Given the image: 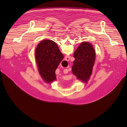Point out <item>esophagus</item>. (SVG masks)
<instances>
[{"label": "esophagus", "mask_w": 127, "mask_h": 127, "mask_svg": "<svg viewBox=\"0 0 127 127\" xmlns=\"http://www.w3.org/2000/svg\"><path fill=\"white\" fill-rule=\"evenodd\" d=\"M69 59H70V57H65V59H66V61H68V60H69ZM65 70H66V72H68V70L67 69H65Z\"/></svg>", "instance_id": "obj_1"}]
</instances>
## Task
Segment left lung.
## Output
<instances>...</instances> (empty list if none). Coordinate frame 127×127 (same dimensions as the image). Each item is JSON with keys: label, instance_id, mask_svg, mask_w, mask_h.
<instances>
[{"label": "left lung", "instance_id": "8db88e82", "mask_svg": "<svg viewBox=\"0 0 127 127\" xmlns=\"http://www.w3.org/2000/svg\"><path fill=\"white\" fill-rule=\"evenodd\" d=\"M75 60L72 67V73L78 79L87 83L92 72L95 60V51L89 42H83L75 51Z\"/></svg>", "mask_w": 127, "mask_h": 127}]
</instances>
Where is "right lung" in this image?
<instances>
[{"label":"right lung","instance_id":"add662e5","mask_svg":"<svg viewBox=\"0 0 127 127\" xmlns=\"http://www.w3.org/2000/svg\"><path fill=\"white\" fill-rule=\"evenodd\" d=\"M63 58V54L55 42L46 39L38 44L35 59L38 71L45 81L49 83L55 80V71Z\"/></svg>","mask_w":127,"mask_h":127}]
</instances>
